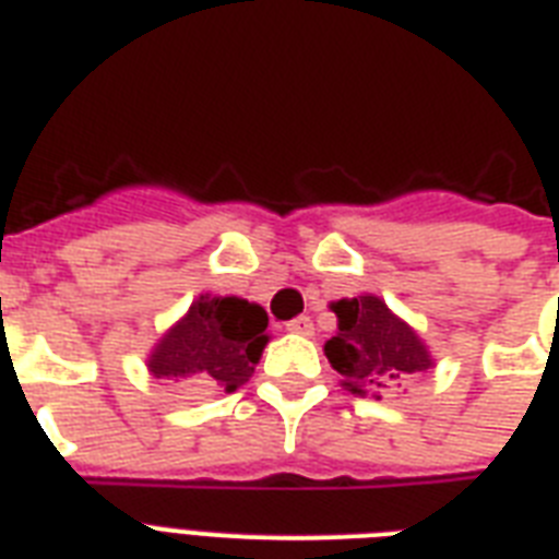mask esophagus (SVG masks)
Returning <instances> with one entry per match:
<instances>
[{"label":"esophagus","mask_w":559,"mask_h":559,"mask_svg":"<svg viewBox=\"0 0 559 559\" xmlns=\"http://www.w3.org/2000/svg\"><path fill=\"white\" fill-rule=\"evenodd\" d=\"M289 333H298V336H313V319L310 316H296L293 322H287Z\"/></svg>","instance_id":"34e87169"}]
</instances>
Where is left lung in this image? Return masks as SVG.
I'll use <instances>...</instances> for the list:
<instances>
[{"label":"left lung","instance_id":"8db88e82","mask_svg":"<svg viewBox=\"0 0 559 559\" xmlns=\"http://www.w3.org/2000/svg\"><path fill=\"white\" fill-rule=\"evenodd\" d=\"M331 310L340 319L336 336L324 342L342 385L354 394L397 389L412 373L432 368V357L412 328L377 296L342 298Z\"/></svg>","mask_w":559,"mask_h":559}]
</instances>
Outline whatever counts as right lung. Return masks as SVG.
Instances as JSON below:
<instances>
[{"label": "right lung", "mask_w": 559, "mask_h": 559, "mask_svg": "<svg viewBox=\"0 0 559 559\" xmlns=\"http://www.w3.org/2000/svg\"><path fill=\"white\" fill-rule=\"evenodd\" d=\"M266 310L237 296H200L153 348L156 380L202 382L235 391L252 377L266 336Z\"/></svg>", "instance_id": "right-lung-1"}]
</instances>
